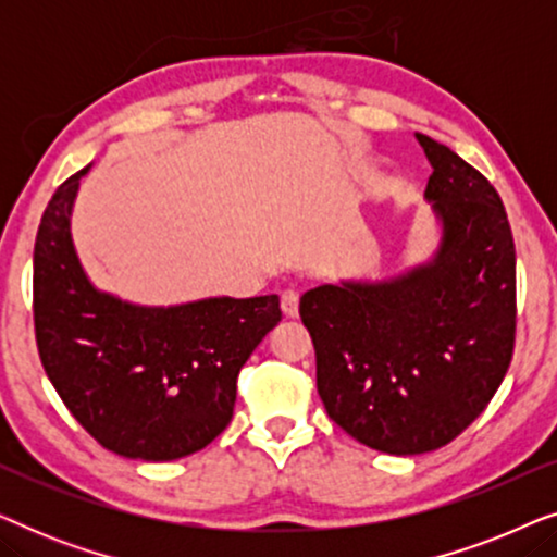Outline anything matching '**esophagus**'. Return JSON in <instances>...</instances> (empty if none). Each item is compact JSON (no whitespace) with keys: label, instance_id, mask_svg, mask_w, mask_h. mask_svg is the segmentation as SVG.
Instances as JSON below:
<instances>
[{"label":"esophagus","instance_id":"34e87169","mask_svg":"<svg viewBox=\"0 0 557 557\" xmlns=\"http://www.w3.org/2000/svg\"><path fill=\"white\" fill-rule=\"evenodd\" d=\"M281 311L288 319L299 317V292H294V288H286L284 294H281Z\"/></svg>","mask_w":557,"mask_h":557}]
</instances>
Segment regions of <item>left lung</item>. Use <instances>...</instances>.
<instances>
[{"mask_svg":"<svg viewBox=\"0 0 557 557\" xmlns=\"http://www.w3.org/2000/svg\"><path fill=\"white\" fill-rule=\"evenodd\" d=\"M444 225L438 253L385 284L319 286L299 314L326 416L375 451H436L482 416L515 352V240L490 180L416 134Z\"/></svg>","mask_w":557,"mask_h":557,"instance_id":"1","label":"left lung"}]
</instances>
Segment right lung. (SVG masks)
<instances>
[{
	"instance_id": "right-lung-1",
	"label": "right lung",
	"mask_w": 557,
	"mask_h": 557,
	"mask_svg": "<svg viewBox=\"0 0 557 557\" xmlns=\"http://www.w3.org/2000/svg\"><path fill=\"white\" fill-rule=\"evenodd\" d=\"M86 172L55 189L37 227V352L65 408L103 448L141 461L182 459L231 423L238 372L281 322L278 296L144 309L96 292L71 240Z\"/></svg>"
}]
</instances>
